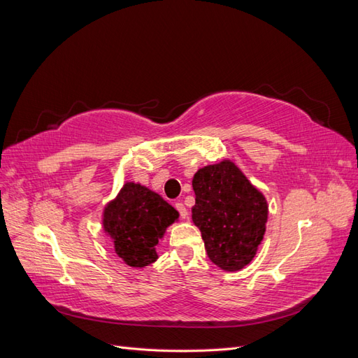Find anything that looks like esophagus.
I'll use <instances>...</instances> for the list:
<instances>
[{
  "instance_id": "esophagus-1",
  "label": "esophagus",
  "mask_w": 358,
  "mask_h": 358,
  "mask_svg": "<svg viewBox=\"0 0 358 358\" xmlns=\"http://www.w3.org/2000/svg\"><path fill=\"white\" fill-rule=\"evenodd\" d=\"M175 208L178 209V212H179V215H180V218H182V220L188 218V209L185 208V204L180 203V201H178V203H175Z\"/></svg>"
}]
</instances>
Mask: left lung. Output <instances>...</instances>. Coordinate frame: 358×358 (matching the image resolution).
Returning a JSON list of instances; mask_svg holds the SVG:
<instances>
[{"instance_id": "left-lung-1", "label": "left lung", "mask_w": 358, "mask_h": 358, "mask_svg": "<svg viewBox=\"0 0 358 358\" xmlns=\"http://www.w3.org/2000/svg\"><path fill=\"white\" fill-rule=\"evenodd\" d=\"M192 189V222L210 262L227 272L248 266L266 233L268 208L263 194L230 159L200 169Z\"/></svg>"}]
</instances>
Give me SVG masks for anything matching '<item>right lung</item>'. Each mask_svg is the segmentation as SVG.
Wrapping results in <instances>:
<instances>
[{"label":"right lung","mask_w":358,"mask_h":358,"mask_svg":"<svg viewBox=\"0 0 358 358\" xmlns=\"http://www.w3.org/2000/svg\"><path fill=\"white\" fill-rule=\"evenodd\" d=\"M178 218V210L157 192L127 182L104 208L103 229L112 237L117 257L129 267L142 268L157 262L158 242Z\"/></svg>","instance_id":"right-lung-1"}]
</instances>
